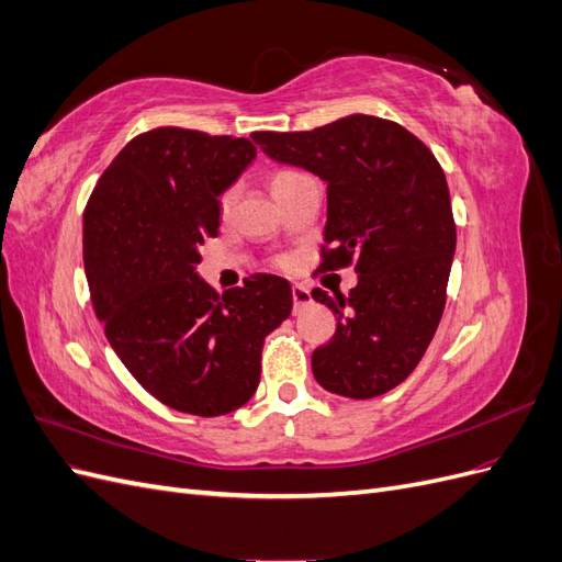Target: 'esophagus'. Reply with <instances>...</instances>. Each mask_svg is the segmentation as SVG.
Returning a JSON list of instances; mask_svg holds the SVG:
<instances>
[{
    "instance_id": "34e87169",
    "label": "esophagus",
    "mask_w": 562,
    "mask_h": 562,
    "mask_svg": "<svg viewBox=\"0 0 562 562\" xmlns=\"http://www.w3.org/2000/svg\"><path fill=\"white\" fill-rule=\"evenodd\" d=\"M312 302V293H310V288H304V285H293V304H295V310H300V307H304V304H310Z\"/></svg>"
}]
</instances>
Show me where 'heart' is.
Listing matches in <instances>:
<instances>
[{
  "mask_svg": "<svg viewBox=\"0 0 562 562\" xmlns=\"http://www.w3.org/2000/svg\"><path fill=\"white\" fill-rule=\"evenodd\" d=\"M300 176H302V173H295V171H277L274 176H271V192L279 190V187L288 184V182L295 180V178H300ZM234 199H236V190L232 187V190H227V192L223 194V199H220V211H223V213H229Z\"/></svg>",
  "mask_w": 562,
  "mask_h": 562,
  "instance_id": "heart-1",
  "label": "heart"
}]
</instances>
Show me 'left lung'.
Returning a JSON list of instances; mask_svg holds the SVG:
<instances>
[{
  "mask_svg": "<svg viewBox=\"0 0 562 562\" xmlns=\"http://www.w3.org/2000/svg\"><path fill=\"white\" fill-rule=\"evenodd\" d=\"M250 138L328 184L318 271L356 262L359 274L349 295L312 291L337 314L333 339L312 353L316 382L347 398L386 394L417 368L443 316L457 246L443 168L411 131L368 114Z\"/></svg>",
  "mask_w": 562,
  "mask_h": 562,
  "instance_id": "obj_1",
  "label": "left lung"
}]
</instances>
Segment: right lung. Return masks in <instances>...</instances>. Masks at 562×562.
Masks as SVG:
<instances>
[{"mask_svg":"<svg viewBox=\"0 0 562 562\" xmlns=\"http://www.w3.org/2000/svg\"><path fill=\"white\" fill-rule=\"evenodd\" d=\"M246 138L164 126L133 138L83 213V271L108 342L151 396L217 417L250 401L265 337L291 316V283L255 274L220 297L196 274L220 194L252 164Z\"/></svg>","mask_w":562,"mask_h":562,"instance_id":"add662e5","label":"right lung"}]
</instances>
